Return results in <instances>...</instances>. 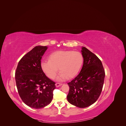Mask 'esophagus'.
<instances>
[{
  "instance_id": "1",
  "label": "esophagus",
  "mask_w": 126,
  "mask_h": 126,
  "mask_svg": "<svg viewBox=\"0 0 126 126\" xmlns=\"http://www.w3.org/2000/svg\"><path fill=\"white\" fill-rule=\"evenodd\" d=\"M55 85H56V86L57 87H59V86H62V83H58V82H57V83H56Z\"/></svg>"
}]
</instances>
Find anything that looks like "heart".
<instances>
[{
  "label": "heart",
  "instance_id": "b5f03b06",
  "mask_svg": "<svg viewBox=\"0 0 126 126\" xmlns=\"http://www.w3.org/2000/svg\"><path fill=\"white\" fill-rule=\"evenodd\" d=\"M83 62V56L77 51H57L48 57V62L44 61L41 63L42 70L47 77L54 79L58 69L60 72L58 80L70 79L77 75Z\"/></svg>",
  "mask_w": 126,
  "mask_h": 126
}]
</instances>
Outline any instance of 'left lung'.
<instances>
[{
	"label": "left lung",
	"instance_id": "left-lung-1",
	"mask_svg": "<svg viewBox=\"0 0 126 126\" xmlns=\"http://www.w3.org/2000/svg\"><path fill=\"white\" fill-rule=\"evenodd\" d=\"M83 63L80 73L68 83L67 98L70 104L83 108L90 106L99 97L104 85L105 72L101 60L86 47H82Z\"/></svg>",
	"mask_w": 126,
	"mask_h": 126
}]
</instances>
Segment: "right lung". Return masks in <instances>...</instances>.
Masks as SVG:
<instances>
[{
	"label": "right lung",
	"mask_w": 126,
	"mask_h": 126,
	"mask_svg": "<svg viewBox=\"0 0 126 126\" xmlns=\"http://www.w3.org/2000/svg\"><path fill=\"white\" fill-rule=\"evenodd\" d=\"M47 46H38L18 63L15 80L19 94L26 105L35 109L48 105L53 98L55 82L48 78L41 67L42 56Z\"/></svg>",
	"instance_id": "right-lung-1"
}]
</instances>
